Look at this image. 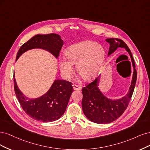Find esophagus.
Returning a JSON list of instances; mask_svg holds the SVG:
<instances>
[{"label": "esophagus", "instance_id": "esophagus-1", "mask_svg": "<svg viewBox=\"0 0 150 150\" xmlns=\"http://www.w3.org/2000/svg\"><path fill=\"white\" fill-rule=\"evenodd\" d=\"M72 86H73V88L74 90H81V86L77 85H75V84H73L72 85Z\"/></svg>", "mask_w": 150, "mask_h": 150}]
</instances>
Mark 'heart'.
Here are the masks:
<instances>
[{"label": "heart", "mask_w": 150, "mask_h": 150, "mask_svg": "<svg viewBox=\"0 0 150 150\" xmlns=\"http://www.w3.org/2000/svg\"><path fill=\"white\" fill-rule=\"evenodd\" d=\"M65 54L68 60H60L59 68L62 76L66 80H70L74 75V65H76L77 72L84 80H95L102 70L106 59L104 48L91 40L70 45Z\"/></svg>", "instance_id": "b5f03b06"}]
</instances>
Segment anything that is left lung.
<instances>
[{"mask_svg": "<svg viewBox=\"0 0 150 150\" xmlns=\"http://www.w3.org/2000/svg\"><path fill=\"white\" fill-rule=\"evenodd\" d=\"M106 42L110 44L108 56L112 55L118 47L124 48L128 52L132 62L133 73L128 93L121 98H108L102 93L98 87L101 75L82 88L81 107L83 113L91 122L98 124L113 122L123 113L132 96L137 77L133 57L126 43L122 40L114 38H107Z\"/></svg>", "mask_w": 150, "mask_h": 150, "instance_id": "obj_1", "label": "left lung"}]
</instances>
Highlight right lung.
<instances>
[{
    "instance_id": "add662e5",
    "label": "right lung",
    "mask_w": 150,
    "mask_h": 150,
    "mask_svg": "<svg viewBox=\"0 0 150 150\" xmlns=\"http://www.w3.org/2000/svg\"><path fill=\"white\" fill-rule=\"evenodd\" d=\"M64 43L60 35L56 33L36 35L21 46L16 61L23 53L34 49L46 50L57 59ZM13 81L15 93L23 110L32 118L43 122H51L59 119L65 113L74 91L71 82L57 79L54 80L46 93L40 97L30 98L19 90L14 75Z\"/></svg>"
}]
</instances>
